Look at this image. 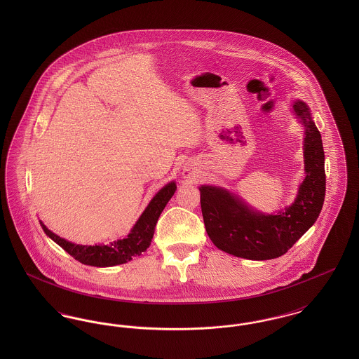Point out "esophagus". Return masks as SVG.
<instances>
[{
  "mask_svg": "<svg viewBox=\"0 0 359 359\" xmlns=\"http://www.w3.org/2000/svg\"><path fill=\"white\" fill-rule=\"evenodd\" d=\"M184 176H186L187 179H195V172L188 170V171L184 172Z\"/></svg>",
  "mask_w": 359,
  "mask_h": 359,
  "instance_id": "obj_1",
  "label": "esophagus"
}]
</instances>
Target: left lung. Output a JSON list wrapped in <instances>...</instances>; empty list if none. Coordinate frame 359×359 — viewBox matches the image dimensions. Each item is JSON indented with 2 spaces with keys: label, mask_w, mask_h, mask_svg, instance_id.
Wrapping results in <instances>:
<instances>
[{
  "label": "left lung",
  "mask_w": 359,
  "mask_h": 359,
  "mask_svg": "<svg viewBox=\"0 0 359 359\" xmlns=\"http://www.w3.org/2000/svg\"><path fill=\"white\" fill-rule=\"evenodd\" d=\"M293 110L306 126V179L285 211L278 215L259 214L223 188H199L205 231L212 243L229 255L256 261L283 256L322 211L325 195L322 136L306 103L296 101Z\"/></svg>",
  "instance_id": "1"
}]
</instances>
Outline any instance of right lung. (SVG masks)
<instances>
[{"label":"right lung","mask_w":359,"mask_h":359,"mask_svg":"<svg viewBox=\"0 0 359 359\" xmlns=\"http://www.w3.org/2000/svg\"><path fill=\"white\" fill-rule=\"evenodd\" d=\"M176 191V184L172 182L165 187L161 188L151 203L145 208L135 227L126 238L118 239L110 245H95V246H83L75 245L66 239L60 238L51 230H48L40 222L44 233L53 239L60 248H63L69 256L74 257L79 262L91 266H114L130 261L133 257L140 256L145 252L154 238V227L157 219L164 210V207L171 199Z\"/></svg>","instance_id":"right-lung-1"}]
</instances>
